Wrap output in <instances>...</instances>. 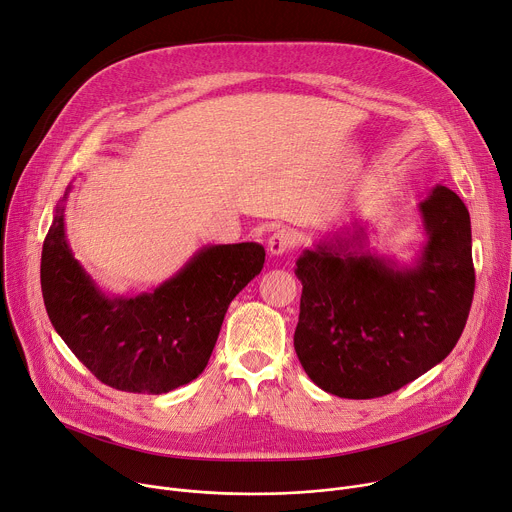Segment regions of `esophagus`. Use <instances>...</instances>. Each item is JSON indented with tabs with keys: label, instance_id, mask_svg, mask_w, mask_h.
I'll list each match as a JSON object with an SVG mask.
<instances>
[{
	"label": "esophagus",
	"instance_id": "obj_1",
	"mask_svg": "<svg viewBox=\"0 0 512 512\" xmlns=\"http://www.w3.org/2000/svg\"><path fill=\"white\" fill-rule=\"evenodd\" d=\"M297 246V235L291 229H279L268 238L270 256H283Z\"/></svg>",
	"mask_w": 512,
	"mask_h": 512
}]
</instances>
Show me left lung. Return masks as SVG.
Instances as JSON below:
<instances>
[{"mask_svg": "<svg viewBox=\"0 0 512 512\" xmlns=\"http://www.w3.org/2000/svg\"><path fill=\"white\" fill-rule=\"evenodd\" d=\"M418 211L426 244L412 264L371 252L359 221L297 258L295 352L332 396H387L439 365L465 328L476 289L469 213L441 184Z\"/></svg>", "mask_w": 512, "mask_h": 512, "instance_id": "obj_1", "label": "left lung"}]
</instances>
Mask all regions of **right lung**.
I'll return each mask as SVG.
<instances>
[{
	"instance_id": "1",
	"label": "right lung",
	"mask_w": 512,
	"mask_h": 512,
	"mask_svg": "<svg viewBox=\"0 0 512 512\" xmlns=\"http://www.w3.org/2000/svg\"><path fill=\"white\" fill-rule=\"evenodd\" d=\"M43 244L41 287L49 320L102 383L133 393H168L199 377L225 311L264 266L256 242L205 246L172 279L137 297L106 295L73 258L65 201Z\"/></svg>"
}]
</instances>
